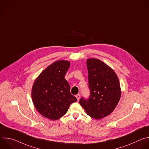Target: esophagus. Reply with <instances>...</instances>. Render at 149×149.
I'll return each mask as SVG.
<instances>
[{
  "label": "esophagus",
  "mask_w": 149,
  "mask_h": 149,
  "mask_svg": "<svg viewBox=\"0 0 149 149\" xmlns=\"http://www.w3.org/2000/svg\"><path fill=\"white\" fill-rule=\"evenodd\" d=\"M75 97H76V98H77L78 101H79V98H80V94H77Z\"/></svg>",
  "instance_id": "esophagus-1"
}]
</instances>
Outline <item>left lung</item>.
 Instances as JSON below:
<instances>
[{
    "instance_id": "1",
    "label": "left lung",
    "mask_w": 149,
    "mask_h": 149,
    "mask_svg": "<svg viewBox=\"0 0 149 149\" xmlns=\"http://www.w3.org/2000/svg\"><path fill=\"white\" fill-rule=\"evenodd\" d=\"M87 65L90 95L88 99L82 97L79 104L88 116L100 120L110 114L118 104L120 82L113 70L98 59H88Z\"/></svg>"
}]
</instances>
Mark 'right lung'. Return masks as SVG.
Instances as JSON below:
<instances>
[{
    "mask_svg": "<svg viewBox=\"0 0 149 149\" xmlns=\"http://www.w3.org/2000/svg\"><path fill=\"white\" fill-rule=\"evenodd\" d=\"M68 61H57L49 65L35 79L32 99L37 111L44 117L55 120L64 116L71 103L77 99L71 94L65 75L69 69Z\"/></svg>",
    "mask_w": 149,
    "mask_h": 149,
    "instance_id": "add662e5",
    "label": "right lung"
}]
</instances>
